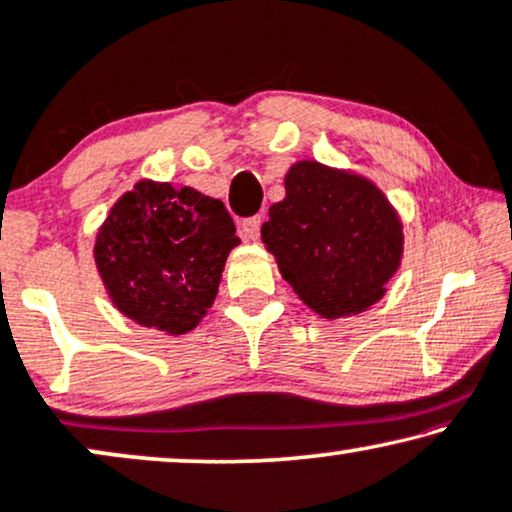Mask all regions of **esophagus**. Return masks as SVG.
Listing matches in <instances>:
<instances>
[{"instance_id": "esophagus-1", "label": "esophagus", "mask_w": 512, "mask_h": 512, "mask_svg": "<svg viewBox=\"0 0 512 512\" xmlns=\"http://www.w3.org/2000/svg\"><path fill=\"white\" fill-rule=\"evenodd\" d=\"M241 234L248 238V241H257L260 238V227H262V217L260 215H252L248 220H241Z\"/></svg>"}]
</instances>
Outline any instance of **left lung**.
I'll use <instances>...</instances> for the list:
<instances>
[{"instance_id": "left-lung-1", "label": "left lung", "mask_w": 512, "mask_h": 512, "mask_svg": "<svg viewBox=\"0 0 512 512\" xmlns=\"http://www.w3.org/2000/svg\"><path fill=\"white\" fill-rule=\"evenodd\" d=\"M262 243L299 299L323 318L356 316L386 292L403 257V222L365 177L318 161L285 175Z\"/></svg>"}]
</instances>
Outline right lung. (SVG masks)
Instances as JSON below:
<instances>
[{
  "label": "right lung",
  "mask_w": 512,
  "mask_h": 512,
  "mask_svg": "<svg viewBox=\"0 0 512 512\" xmlns=\"http://www.w3.org/2000/svg\"><path fill=\"white\" fill-rule=\"evenodd\" d=\"M238 243L222 201L192 187L140 180L109 210L93 255L124 316L185 335L213 306L224 262Z\"/></svg>",
  "instance_id": "right-lung-1"
}]
</instances>
